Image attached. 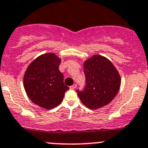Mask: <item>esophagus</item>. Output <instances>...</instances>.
<instances>
[{"mask_svg":"<svg viewBox=\"0 0 148 148\" xmlns=\"http://www.w3.org/2000/svg\"><path fill=\"white\" fill-rule=\"evenodd\" d=\"M76 88H77V85H76V84H74V85H73L70 86V89H71V90L75 89Z\"/></svg>","mask_w":148,"mask_h":148,"instance_id":"1","label":"esophagus"}]
</instances>
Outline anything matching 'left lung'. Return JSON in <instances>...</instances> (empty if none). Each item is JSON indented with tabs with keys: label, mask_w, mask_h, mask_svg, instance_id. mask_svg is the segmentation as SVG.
Listing matches in <instances>:
<instances>
[{
	"label": "left lung",
	"mask_w": 148,
	"mask_h": 148,
	"mask_svg": "<svg viewBox=\"0 0 148 148\" xmlns=\"http://www.w3.org/2000/svg\"><path fill=\"white\" fill-rule=\"evenodd\" d=\"M85 87L77 93L84 105L96 110L107 105L115 97L121 86V77L106 58L93 55L84 63Z\"/></svg>",
	"instance_id": "left-lung-1"
}]
</instances>
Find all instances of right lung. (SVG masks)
I'll use <instances>...</instances> for the list:
<instances>
[{"label":"right lung","instance_id":"right-lung-1","mask_svg":"<svg viewBox=\"0 0 148 148\" xmlns=\"http://www.w3.org/2000/svg\"><path fill=\"white\" fill-rule=\"evenodd\" d=\"M60 63V59L54 54H45L30 63L25 71L23 83L26 93L42 108L49 110L58 106L69 89L63 83Z\"/></svg>","mask_w":148,"mask_h":148}]
</instances>
